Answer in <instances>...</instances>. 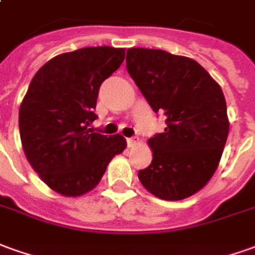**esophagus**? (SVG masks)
Wrapping results in <instances>:
<instances>
[{"label":"esophagus","mask_w":255,"mask_h":255,"mask_svg":"<svg viewBox=\"0 0 255 255\" xmlns=\"http://www.w3.org/2000/svg\"><path fill=\"white\" fill-rule=\"evenodd\" d=\"M138 140H136L134 137H128L126 138V143H128V147H134V145L137 144Z\"/></svg>","instance_id":"obj_1"}]
</instances>
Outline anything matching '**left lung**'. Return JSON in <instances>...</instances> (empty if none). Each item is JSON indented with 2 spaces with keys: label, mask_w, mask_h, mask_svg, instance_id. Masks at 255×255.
<instances>
[{
  "label": "left lung",
  "mask_w": 255,
  "mask_h": 255,
  "mask_svg": "<svg viewBox=\"0 0 255 255\" xmlns=\"http://www.w3.org/2000/svg\"><path fill=\"white\" fill-rule=\"evenodd\" d=\"M126 68L166 128L148 140L152 161L138 171L147 190L162 200H183L217 171L229 133L219 84L194 59L162 50L129 48Z\"/></svg>",
  "instance_id": "1"
}]
</instances>
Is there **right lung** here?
<instances>
[{"label":"right lung","mask_w":255,"mask_h":255,"mask_svg":"<svg viewBox=\"0 0 255 255\" xmlns=\"http://www.w3.org/2000/svg\"><path fill=\"white\" fill-rule=\"evenodd\" d=\"M125 59V48L87 47L43 65L19 110L23 151L44 183L66 197L94 189L107 165L126 148L121 134L90 129L100 86Z\"/></svg>","instance_id":"1"}]
</instances>
